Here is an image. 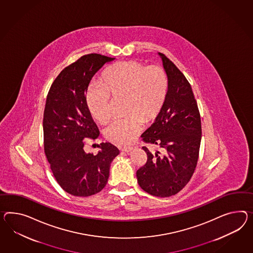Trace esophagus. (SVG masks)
Here are the masks:
<instances>
[{
    "label": "esophagus",
    "mask_w": 253,
    "mask_h": 253,
    "mask_svg": "<svg viewBox=\"0 0 253 253\" xmlns=\"http://www.w3.org/2000/svg\"><path fill=\"white\" fill-rule=\"evenodd\" d=\"M132 148H130V147H125V148H121L120 150L121 151H124V152H130L131 150H132Z\"/></svg>",
    "instance_id": "esophagus-1"
}]
</instances>
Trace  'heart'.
I'll return each mask as SVG.
<instances>
[{
  "label": "heart",
  "instance_id": "b5f03b06",
  "mask_svg": "<svg viewBox=\"0 0 253 253\" xmlns=\"http://www.w3.org/2000/svg\"><path fill=\"white\" fill-rule=\"evenodd\" d=\"M102 84L89 89V109L100 123H106L111 118L110 97L124 100L126 117L112 122L104 130V136L117 145H129L142 131L143 121L149 123L161 113L168 90L167 75L158 66L123 61L104 71Z\"/></svg>",
  "mask_w": 253,
  "mask_h": 253
}]
</instances>
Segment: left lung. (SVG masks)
<instances>
[{
	"instance_id": "obj_1",
	"label": "left lung",
	"mask_w": 253,
	"mask_h": 253,
	"mask_svg": "<svg viewBox=\"0 0 253 253\" xmlns=\"http://www.w3.org/2000/svg\"><path fill=\"white\" fill-rule=\"evenodd\" d=\"M168 80L166 99L143 140L158 146L161 154L142 149L146 164L137 169L139 186L149 195L167 197L187 184L195 171L201 143V118L192 87L184 75L164 54L159 53Z\"/></svg>"
}]
</instances>
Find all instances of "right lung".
I'll return each mask as SVG.
<instances>
[{"mask_svg":"<svg viewBox=\"0 0 253 253\" xmlns=\"http://www.w3.org/2000/svg\"><path fill=\"white\" fill-rule=\"evenodd\" d=\"M88 54L58 74L45 101L44 149L52 172L60 187L74 196H90L102 191L109 177L111 162L119 150L111 143L98 145L96 155L85 152L87 137L100 132L87 105L86 93L94 74L115 60Z\"/></svg>","mask_w":253,"mask_h":253,"instance_id":"1","label":"right lung"}]
</instances>
